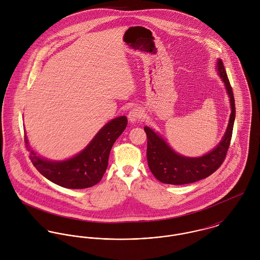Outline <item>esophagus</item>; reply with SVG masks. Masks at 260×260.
Instances as JSON below:
<instances>
[{"mask_svg": "<svg viewBox=\"0 0 260 260\" xmlns=\"http://www.w3.org/2000/svg\"><path fill=\"white\" fill-rule=\"evenodd\" d=\"M142 111L139 108H134L128 113V119L131 123H136L141 117H142Z\"/></svg>", "mask_w": 260, "mask_h": 260, "instance_id": "esophagus-1", "label": "esophagus"}]
</instances>
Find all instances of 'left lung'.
Returning a JSON list of instances; mask_svg holds the SVG:
<instances>
[{
    "label": "left lung",
    "mask_w": 260,
    "mask_h": 260,
    "mask_svg": "<svg viewBox=\"0 0 260 260\" xmlns=\"http://www.w3.org/2000/svg\"><path fill=\"white\" fill-rule=\"evenodd\" d=\"M216 71L221 78L230 103V117L220 142L208 153L199 157H188L177 153L152 128L145 126L147 134V161L152 174L162 183L182 185L204 179L222 164L229 148L235 120V103L232 88L222 61H216Z\"/></svg>",
    "instance_id": "left-lung-1"
}]
</instances>
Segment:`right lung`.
<instances>
[{
	"label": "right lung",
	"instance_id": "obj_1",
	"mask_svg": "<svg viewBox=\"0 0 260 260\" xmlns=\"http://www.w3.org/2000/svg\"><path fill=\"white\" fill-rule=\"evenodd\" d=\"M127 126V117L120 116L106 123L81 152L66 160H48L32 149L25 135L30 159L38 171L51 182L69 189H83L102 179L112 146Z\"/></svg>",
	"mask_w": 260,
	"mask_h": 260
}]
</instances>
